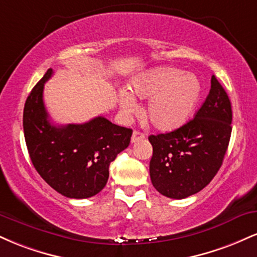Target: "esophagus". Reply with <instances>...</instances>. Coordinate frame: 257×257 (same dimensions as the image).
Returning <instances> with one entry per match:
<instances>
[{
  "label": "esophagus",
  "instance_id": "esophagus-1",
  "mask_svg": "<svg viewBox=\"0 0 257 257\" xmlns=\"http://www.w3.org/2000/svg\"><path fill=\"white\" fill-rule=\"evenodd\" d=\"M144 139H145V134H144V133H141L139 131H134V133H133V135H132V143L133 144L138 143V141L144 140Z\"/></svg>",
  "mask_w": 257,
  "mask_h": 257
}]
</instances>
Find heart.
<instances>
[{"instance_id": "heart-1", "label": "heart", "mask_w": 257, "mask_h": 257, "mask_svg": "<svg viewBox=\"0 0 257 257\" xmlns=\"http://www.w3.org/2000/svg\"><path fill=\"white\" fill-rule=\"evenodd\" d=\"M131 91L149 99L146 117L156 129L172 132L187 122L202 95V82L194 73L176 67H156L133 79ZM119 105L126 113L137 111L138 104L128 91L119 94Z\"/></svg>"}]
</instances>
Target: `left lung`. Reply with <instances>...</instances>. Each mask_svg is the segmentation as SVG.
<instances>
[{"label": "left lung", "mask_w": 257, "mask_h": 257, "mask_svg": "<svg viewBox=\"0 0 257 257\" xmlns=\"http://www.w3.org/2000/svg\"><path fill=\"white\" fill-rule=\"evenodd\" d=\"M231 123V101L213 76L210 91L193 119L173 132L149 137L153 147L150 176L156 190L173 199L203 190L222 166Z\"/></svg>", "instance_id": "left-lung-1"}]
</instances>
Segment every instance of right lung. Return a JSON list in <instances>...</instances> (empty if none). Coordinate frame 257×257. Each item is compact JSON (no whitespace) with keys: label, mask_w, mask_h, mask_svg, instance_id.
<instances>
[{"label":"right lung","mask_w":257,"mask_h":257,"mask_svg":"<svg viewBox=\"0 0 257 257\" xmlns=\"http://www.w3.org/2000/svg\"><path fill=\"white\" fill-rule=\"evenodd\" d=\"M46 72L25 101L23 126L35 169L52 188L67 198L95 196L108 180V167L131 143L133 131L95 117L83 124L54 125L43 104Z\"/></svg>","instance_id":"obj_1"}]
</instances>
